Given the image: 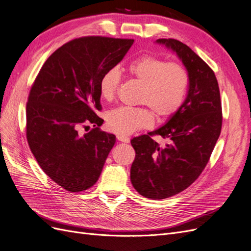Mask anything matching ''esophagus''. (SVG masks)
Segmentation results:
<instances>
[{"label": "esophagus", "instance_id": "34e87169", "mask_svg": "<svg viewBox=\"0 0 251 251\" xmlns=\"http://www.w3.org/2000/svg\"><path fill=\"white\" fill-rule=\"evenodd\" d=\"M117 140L119 142H122V143H129V142H130V138H129L128 136H125V135H117Z\"/></svg>", "mask_w": 251, "mask_h": 251}]
</instances>
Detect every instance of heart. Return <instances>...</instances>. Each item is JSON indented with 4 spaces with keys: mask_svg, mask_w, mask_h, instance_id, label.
<instances>
[{
    "mask_svg": "<svg viewBox=\"0 0 251 251\" xmlns=\"http://www.w3.org/2000/svg\"><path fill=\"white\" fill-rule=\"evenodd\" d=\"M127 70L143 85L138 98L140 103L151 109L160 120L177 113L188 88L187 72L182 66L146 54L129 63ZM120 81L121 74L117 68L106 70L99 81L101 97L105 100L114 99ZM151 111L146 107H118L107 114L106 126L115 133L131 134L138 129L153 125L154 119Z\"/></svg>",
    "mask_w": 251,
    "mask_h": 251,
    "instance_id": "heart-1",
    "label": "heart"
}]
</instances>
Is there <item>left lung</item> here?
<instances>
[{
	"mask_svg": "<svg viewBox=\"0 0 251 251\" xmlns=\"http://www.w3.org/2000/svg\"><path fill=\"white\" fill-rule=\"evenodd\" d=\"M155 43L176 53L188 74V93L179 110L165 124L131 140L135 158L130 180L135 190L151 200L177 194L196 181L214 149L221 131L218 82L213 70L186 44L175 39ZM153 134L168 140L159 146Z\"/></svg>",
	"mask_w": 251,
	"mask_h": 251,
	"instance_id": "8db88e82",
	"label": "left lung"
}]
</instances>
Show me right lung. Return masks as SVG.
I'll return each mask as SVG.
<instances>
[{
	"mask_svg": "<svg viewBox=\"0 0 251 251\" xmlns=\"http://www.w3.org/2000/svg\"><path fill=\"white\" fill-rule=\"evenodd\" d=\"M132 39L83 37L45 61L26 103V140L40 168L61 187L86 190L99 179L116 135L99 130V81L123 60ZM96 128L80 135V126Z\"/></svg>",
	"mask_w": 251,
	"mask_h": 251,
	"instance_id": "right-lung-1",
	"label": "right lung"
}]
</instances>
